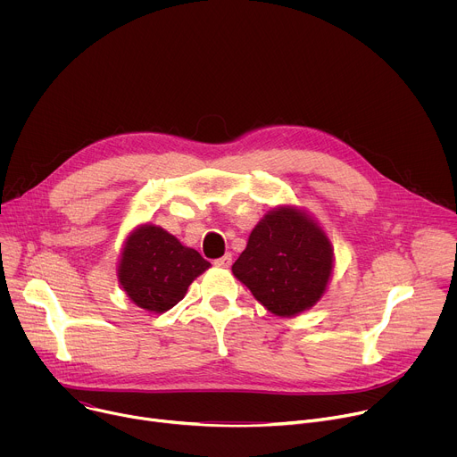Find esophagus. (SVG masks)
<instances>
[{
	"label": "esophagus",
	"mask_w": 457,
	"mask_h": 457,
	"mask_svg": "<svg viewBox=\"0 0 457 457\" xmlns=\"http://www.w3.org/2000/svg\"><path fill=\"white\" fill-rule=\"evenodd\" d=\"M231 262H233V256H231V253H226L224 256L217 258L213 264H215L217 268H229V266H231Z\"/></svg>",
	"instance_id": "34e87169"
}]
</instances>
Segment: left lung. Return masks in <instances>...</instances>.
Returning a JSON list of instances; mask_svg holds the SVG:
<instances>
[{
    "instance_id": "obj_1",
    "label": "left lung",
    "mask_w": 457,
    "mask_h": 457,
    "mask_svg": "<svg viewBox=\"0 0 457 457\" xmlns=\"http://www.w3.org/2000/svg\"><path fill=\"white\" fill-rule=\"evenodd\" d=\"M231 270L268 311L295 316L325 293L333 271V247L314 220L284 206L254 226Z\"/></svg>"
}]
</instances>
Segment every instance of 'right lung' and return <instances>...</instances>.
<instances>
[{"label": "right lung", "mask_w": 457, "mask_h": 457, "mask_svg": "<svg viewBox=\"0 0 457 457\" xmlns=\"http://www.w3.org/2000/svg\"><path fill=\"white\" fill-rule=\"evenodd\" d=\"M212 264L159 226L145 224L126 238L119 282L129 300L152 312L177 305L189 284Z\"/></svg>", "instance_id": "1"}]
</instances>
